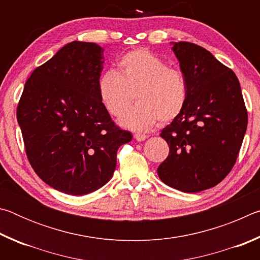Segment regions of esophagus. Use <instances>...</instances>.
Returning a JSON list of instances; mask_svg holds the SVG:
<instances>
[{"label":"esophagus","instance_id":"obj_1","mask_svg":"<svg viewBox=\"0 0 260 260\" xmlns=\"http://www.w3.org/2000/svg\"><path fill=\"white\" fill-rule=\"evenodd\" d=\"M134 139L136 141H144L148 139V135L147 134H141V133H136L134 134Z\"/></svg>","mask_w":260,"mask_h":260}]
</instances>
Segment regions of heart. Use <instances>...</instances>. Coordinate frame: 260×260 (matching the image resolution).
<instances>
[{"mask_svg":"<svg viewBox=\"0 0 260 260\" xmlns=\"http://www.w3.org/2000/svg\"><path fill=\"white\" fill-rule=\"evenodd\" d=\"M101 103L112 117H119L133 102L138 104L120 118V124L134 131L174 120L186 107L188 83L179 69L150 50L128 51L118 61V72L107 71L98 81Z\"/></svg>","mask_w":260,"mask_h":260,"instance_id":"b5f03b06","label":"heart"}]
</instances>
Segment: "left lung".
<instances>
[{
    "mask_svg": "<svg viewBox=\"0 0 260 260\" xmlns=\"http://www.w3.org/2000/svg\"><path fill=\"white\" fill-rule=\"evenodd\" d=\"M172 50L188 83L186 107L161 131L170 147L158 177L183 192L212 188L231 172L248 125L236 74L195 43L174 42Z\"/></svg>",
    "mask_w": 260,
    "mask_h": 260,
    "instance_id": "8db88e82",
    "label": "left lung"
}]
</instances>
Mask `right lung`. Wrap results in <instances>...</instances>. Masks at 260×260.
<instances>
[{
	"instance_id": "1",
	"label": "right lung",
	"mask_w": 260,
	"mask_h": 260,
	"mask_svg": "<svg viewBox=\"0 0 260 260\" xmlns=\"http://www.w3.org/2000/svg\"><path fill=\"white\" fill-rule=\"evenodd\" d=\"M103 51L93 42L68 43L34 70L17 107L30 166L69 195L104 186L116 169L118 148L132 140L99 98Z\"/></svg>"
}]
</instances>
